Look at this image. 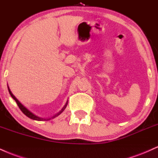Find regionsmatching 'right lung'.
I'll use <instances>...</instances> for the list:
<instances>
[{
  "label": "right lung",
  "mask_w": 158,
  "mask_h": 158,
  "mask_svg": "<svg viewBox=\"0 0 158 158\" xmlns=\"http://www.w3.org/2000/svg\"><path fill=\"white\" fill-rule=\"evenodd\" d=\"M8 90H9V94H10V95L12 96V98L15 100V102L17 103V104H18V107H19L20 110L22 111V112H23L26 116H27L28 118H31V119L35 120H38V121H47V120H51V119H53V118H56V117H57V116L59 115V114H60L61 113L64 112V109H66V106H67V104H68V101H66V104L64 105V106L63 107L62 109H61L60 112H58L57 113H56V114H54V115L51 116V117H48V118H41V117H39L38 115H36V114H35L34 113H32L31 112H30V111H29V109L27 108V107L24 106L22 104V103H20V102L18 101V100L15 97L14 94L12 93L11 90L9 89V86H8Z\"/></svg>",
  "instance_id": "obj_1"
}]
</instances>
